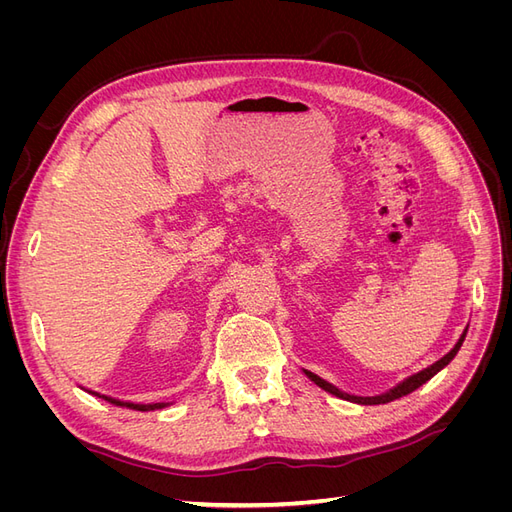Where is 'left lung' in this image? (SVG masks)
Segmentation results:
<instances>
[{"label":"left lung","mask_w":512,"mask_h":512,"mask_svg":"<svg viewBox=\"0 0 512 512\" xmlns=\"http://www.w3.org/2000/svg\"><path fill=\"white\" fill-rule=\"evenodd\" d=\"M466 333H468V327L463 329L461 337L457 339V344L451 348V352H446V354L442 356V359H438L436 363H431L429 367H425V369H421V371H416V374L408 376L406 380H401L399 384H395L393 389H389L386 393H380V395H374V397H361V395H350V393H344L342 389H337L335 384H331V382H327V380H322L320 376L312 374V371H307V369H303V371H305V376H307L309 380H312L314 384H318V386H320V389H324V391L331 393V395H335V397H342V399H348V401H354V404H363V406L389 404V401H393V399H399V397H404V395H408V393L416 391L418 386H423L427 380H431L433 376H436L440 369H444L448 363H451V361L455 359V354L459 352V348H461V344H463V339H466Z\"/></svg>","instance_id":"8db88e82"}]
</instances>
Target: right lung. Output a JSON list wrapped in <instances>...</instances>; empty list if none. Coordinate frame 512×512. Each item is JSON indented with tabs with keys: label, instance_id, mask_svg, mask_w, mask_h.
<instances>
[{
	"label": "right lung",
	"instance_id": "add662e5",
	"mask_svg": "<svg viewBox=\"0 0 512 512\" xmlns=\"http://www.w3.org/2000/svg\"><path fill=\"white\" fill-rule=\"evenodd\" d=\"M91 395H98L100 399L108 401V404L113 406H121V408H130V410H141V412H147V410H162L166 406L173 404V401H164V404H132V401H121V399H115V397H108V395H102V393H96V391H87Z\"/></svg>",
	"mask_w": 512,
	"mask_h": 512
}]
</instances>
